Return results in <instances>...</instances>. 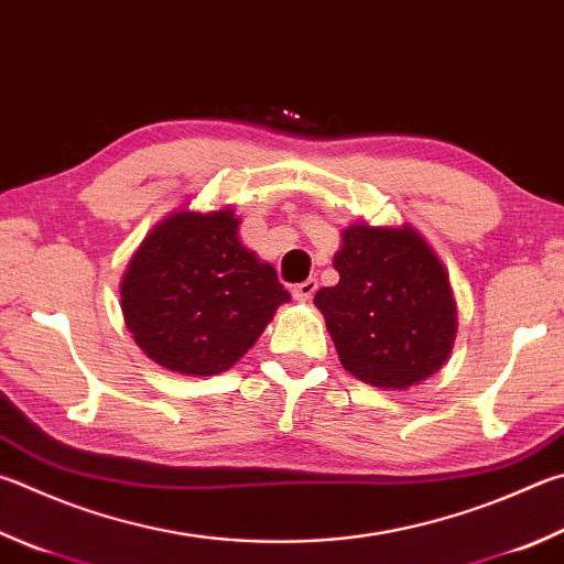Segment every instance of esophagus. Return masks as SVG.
Returning a JSON list of instances; mask_svg holds the SVG:
<instances>
[{
	"instance_id": "esophagus-1",
	"label": "esophagus",
	"mask_w": 564,
	"mask_h": 564,
	"mask_svg": "<svg viewBox=\"0 0 564 564\" xmlns=\"http://www.w3.org/2000/svg\"><path fill=\"white\" fill-rule=\"evenodd\" d=\"M315 291H317V281H315V279H308V281H303V283H299V285H293V299L305 303V301L313 299Z\"/></svg>"
}]
</instances>
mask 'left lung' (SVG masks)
<instances>
[{"mask_svg":"<svg viewBox=\"0 0 564 564\" xmlns=\"http://www.w3.org/2000/svg\"><path fill=\"white\" fill-rule=\"evenodd\" d=\"M333 265L340 281L317 291L315 305L347 372L406 389L446 362L456 337L452 285L416 231L352 224Z\"/></svg>","mask_w":564,"mask_h":564,"instance_id":"8db88e82","label":"left lung"}]
</instances>
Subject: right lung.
<instances>
[{
  "mask_svg": "<svg viewBox=\"0 0 564 564\" xmlns=\"http://www.w3.org/2000/svg\"><path fill=\"white\" fill-rule=\"evenodd\" d=\"M237 234L231 209L175 212L140 243L120 283V308L150 360L180 375H219L291 301L273 265Z\"/></svg>",
  "mask_w": 564,
  "mask_h": 564,
  "instance_id": "right-lung-1",
  "label": "right lung"
}]
</instances>
